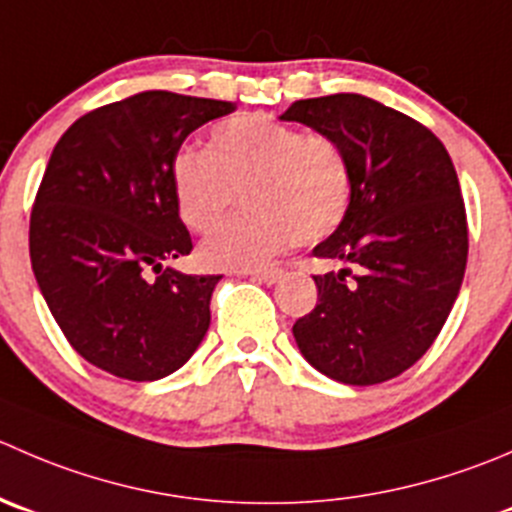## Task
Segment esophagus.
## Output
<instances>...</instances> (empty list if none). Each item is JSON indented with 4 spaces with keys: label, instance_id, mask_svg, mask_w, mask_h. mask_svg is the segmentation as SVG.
I'll return each mask as SVG.
<instances>
[{
    "label": "esophagus",
    "instance_id": "obj_1",
    "mask_svg": "<svg viewBox=\"0 0 512 512\" xmlns=\"http://www.w3.org/2000/svg\"><path fill=\"white\" fill-rule=\"evenodd\" d=\"M242 275H247L255 282H265V285H275V282L280 280V272L277 270H255V272H242Z\"/></svg>",
    "mask_w": 512,
    "mask_h": 512
}]
</instances>
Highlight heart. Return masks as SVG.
I'll return each mask as SVG.
<instances>
[{
    "label": "heart",
    "mask_w": 512,
    "mask_h": 512,
    "mask_svg": "<svg viewBox=\"0 0 512 512\" xmlns=\"http://www.w3.org/2000/svg\"><path fill=\"white\" fill-rule=\"evenodd\" d=\"M180 220L197 235L222 225L242 192L245 215L202 242L210 270H257L300 242L340 227L352 202V167L332 137L265 114H237L212 130L210 150L182 147L170 167Z\"/></svg>",
    "instance_id": "heart-1"
}]
</instances>
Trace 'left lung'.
<instances>
[{"label": "left lung", "instance_id": "obj_1", "mask_svg": "<svg viewBox=\"0 0 512 512\" xmlns=\"http://www.w3.org/2000/svg\"><path fill=\"white\" fill-rule=\"evenodd\" d=\"M280 119L332 137L352 167L350 210L312 250L342 267L315 275V310L292 325L297 347L345 385L398 377L433 345L463 285L468 222L453 160L428 127L362 94L300 99Z\"/></svg>", "mask_w": 512, "mask_h": 512}]
</instances>
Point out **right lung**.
<instances>
[{
    "label": "right lung",
    "mask_w": 512,
    "mask_h": 512,
    "mask_svg": "<svg viewBox=\"0 0 512 512\" xmlns=\"http://www.w3.org/2000/svg\"><path fill=\"white\" fill-rule=\"evenodd\" d=\"M230 112L220 99L142 92L79 117L49 157L29 220L32 270L69 345L109 375L167 377L210 327L220 275L162 270L192 250L170 167L190 132Z\"/></svg>",
    "instance_id": "1"
}]
</instances>
